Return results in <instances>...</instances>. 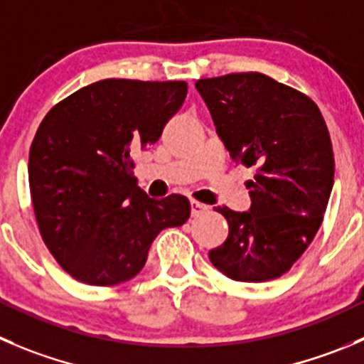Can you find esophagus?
<instances>
[{
    "instance_id": "1",
    "label": "esophagus",
    "mask_w": 364,
    "mask_h": 364,
    "mask_svg": "<svg viewBox=\"0 0 364 364\" xmlns=\"http://www.w3.org/2000/svg\"><path fill=\"white\" fill-rule=\"evenodd\" d=\"M190 210H192V217H200L203 213H206L208 206L199 200H190Z\"/></svg>"
}]
</instances>
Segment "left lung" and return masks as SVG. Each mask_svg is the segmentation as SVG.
Wrapping results in <instances>:
<instances>
[{
	"label": "left lung",
	"mask_w": 364,
	"mask_h": 364,
	"mask_svg": "<svg viewBox=\"0 0 364 364\" xmlns=\"http://www.w3.org/2000/svg\"><path fill=\"white\" fill-rule=\"evenodd\" d=\"M232 161L256 168L249 211H217L228 240L210 250L215 268L242 283L281 277L315 238L334 183V154L318 107L261 73L196 81Z\"/></svg>",
	"instance_id": "8db88e82"
}]
</instances>
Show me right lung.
<instances>
[{
	"mask_svg": "<svg viewBox=\"0 0 364 364\" xmlns=\"http://www.w3.org/2000/svg\"><path fill=\"white\" fill-rule=\"evenodd\" d=\"M185 81L101 80L49 110L31 142L28 179L42 240L74 279L114 287L144 268L160 231L190 217L186 197L151 199L132 156L160 139Z\"/></svg>",
	"mask_w": 364,
	"mask_h": 364,
	"instance_id": "add662e5",
	"label": "right lung"
}]
</instances>
